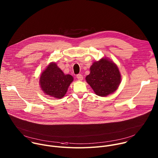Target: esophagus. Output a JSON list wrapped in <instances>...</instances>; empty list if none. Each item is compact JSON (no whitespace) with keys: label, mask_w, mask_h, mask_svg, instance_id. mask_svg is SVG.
<instances>
[{"label":"esophagus","mask_w":158,"mask_h":158,"mask_svg":"<svg viewBox=\"0 0 158 158\" xmlns=\"http://www.w3.org/2000/svg\"><path fill=\"white\" fill-rule=\"evenodd\" d=\"M77 79L79 80V81H82V80L83 79V76H82V74H77Z\"/></svg>","instance_id":"obj_1"}]
</instances>
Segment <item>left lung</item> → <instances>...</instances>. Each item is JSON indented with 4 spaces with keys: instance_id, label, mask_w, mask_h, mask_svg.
<instances>
[{
    "instance_id": "obj_1",
    "label": "left lung",
    "mask_w": 158,
    "mask_h": 158,
    "mask_svg": "<svg viewBox=\"0 0 158 158\" xmlns=\"http://www.w3.org/2000/svg\"><path fill=\"white\" fill-rule=\"evenodd\" d=\"M121 74L117 65L106 57L94 62L90 67L87 82L96 95L105 97L113 93L121 82Z\"/></svg>"
}]
</instances>
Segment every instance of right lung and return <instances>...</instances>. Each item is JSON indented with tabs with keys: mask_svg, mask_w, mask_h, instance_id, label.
<instances>
[{
	"mask_svg": "<svg viewBox=\"0 0 158 158\" xmlns=\"http://www.w3.org/2000/svg\"><path fill=\"white\" fill-rule=\"evenodd\" d=\"M73 77L70 74H64L57 64L51 62L41 74L39 84L41 89L46 95L61 99L66 94Z\"/></svg>",
	"mask_w": 158,
	"mask_h": 158,
	"instance_id": "obj_1",
	"label": "right lung"
}]
</instances>
